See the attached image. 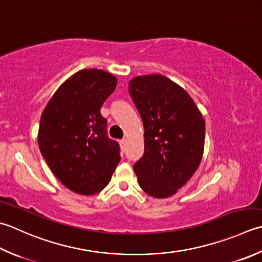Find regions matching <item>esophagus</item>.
<instances>
[{
    "instance_id": "obj_1",
    "label": "esophagus",
    "mask_w": 262,
    "mask_h": 262,
    "mask_svg": "<svg viewBox=\"0 0 262 262\" xmlns=\"http://www.w3.org/2000/svg\"><path fill=\"white\" fill-rule=\"evenodd\" d=\"M119 143H120V147H121V150H122V151H125L126 145H127V140H125V138H124V140H121Z\"/></svg>"
}]
</instances>
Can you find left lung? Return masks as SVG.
<instances>
[{
    "label": "left lung",
    "mask_w": 262,
    "mask_h": 262,
    "mask_svg": "<svg viewBox=\"0 0 262 262\" xmlns=\"http://www.w3.org/2000/svg\"><path fill=\"white\" fill-rule=\"evenodd\" d=\"M129 94L144 126V155L134 165L138 184L153 198L171 196L201 162L203 117L187 92L162 75L135 77Z\"/></svg>",
    "instance_id": "1"
}]
</instances>
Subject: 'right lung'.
Returning <instances> with one entry per match:
<instances>
[{"label":"right lung","mask_w":262,"mask_h":262,"mask_svg":"<svg viewBox=\"0 0 262 262\" xmlns=\"http://www.w3.org/2000/svg\"><path fill=\"white\" fill-rule=\"evenodd\" d=\"M116 86L117 78L106 71L80 70L59 87L40 117V153L55 177L75 193L101 192L120 161V146L107 136L100 112Z\"/></svg>","instance_id":"right-lung-1"}]
</instances>
